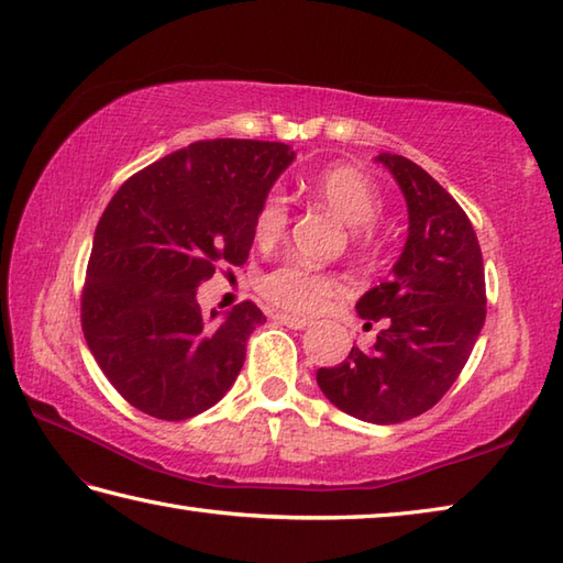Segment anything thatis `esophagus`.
<instances>
[{
    "label": "esophagus",
    "mask_w": 563,
    "mask_h": 563,
    "mask_svg": "<svg viewBox=\"0 0 563 563\" xmlns=\"http://www.w3.org/2000/svg\"><path fill=\"white\" fill-rule=\"evenodd\" d=\"M273 319H278L280 324L290 327V329H307V327H312L310 319H305V317H295V314H288V312H275V314H273Z\"/></svg>",
    "instance_id": "1"
}]
</instances>
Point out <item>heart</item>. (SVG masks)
I'll use <instances>...</instances> for the list:
<instances>
[{
	"mask_svg": "<svg viewBox=\"0 0 563 563\" xmlns=\"http://www.w3.org/2000/svg\"><path fill=\"white\" fill-rule=\"evenodd\" d=\"M310 192L322 200L332 212L349 227L366 229L380 212V197L376 185L366 173L351 165H334L319 173L310 183ZM288 227V200L283 192H271L261 202L256 222H253V236L258 246H273L285 234ZM339 288L332 275L319 273L300 261H285L275 266L258 280V290L271 302L285 307L290 312L310 314L322 310L329 297Z\"/></svg>",
	"mask_w": 563,
	"mask_h": 563,
	"instance_id": "1",
	"label": "heart"
}]
</instances>
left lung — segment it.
Returning a JSON list of instances; mask_svg holds the SVG:
<instances>
[{
    "label": "left lung",
    "instance_id": "obj_1",
    "mask_svg": "<svg viewBox=\"0 0 563 563\" xmlns=\"http://www.w3.org/2000/svg\"><path fill=\"white\" fill-rule=\"evenodd\" d=\"M407 205V239L385 283L356 312L385 322L371 349H351L319 368L327 400L356 420L395 424L434 407L454 385L486 322V273L468 217L432 175L395 153H378Z\"/></svg>",
    "mask_w": 563,
    "mask_h": 563
}]
</instances>
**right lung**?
<instances>
[{"label": "right lung", "mask_w": 563, "mask_h": 563, "mask_svg": "<svg viewBox=\"0 0 563 563\" xmlns=\"http://www.w3.org/2000/svg\"><path fill=\"white\" fill-rule=\"evenodd\" d=\"M285 143L197 141L119 187L95 229L82 332L117 393L178 422L224 398L266 317L253 302L205 314L197 288L219 261L241 266L253 222L280 173Z\"/></svg>", "instance_id": "add662e5"}]
</instances>
